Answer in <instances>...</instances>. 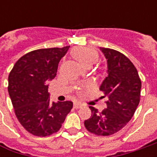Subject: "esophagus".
<instances>
[{
  "mask_svg": "<svg viewBox=\"0 0 157 157\" xmlns=\"http://www.w3.org/2000/svg\"><path fill=\"white\" fill-rule=\"evenodd\" d=\"M82 104L80 102H78V101H75L74 102V104H73V106H74V108H79V107H81Z\"/></svg>",
  "mask_w": 157,
  "mask_h": 157,
  "instance_id": "34e87169",
  "label": "esophagus"
}]
</instances>
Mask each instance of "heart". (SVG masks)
I'll list each match as a JSON object with an SVG mask.
<instances>
[{
  "mask_svg": "<svg viewBox=\"0 0 157 157\" xmlns=\"http://www.w3.org/2000/svg\"><path fill=\"white\" fill-rule=\"evenodd\" d=\"M72 57L86 65H91L99 58V54L93 48L78 47L71 52Z\"/></svg>",
  "mask_w": 157,
  "mask_h": 157,
  "instance_id": "obj_1",
  "label": "heart"
}]
</instances>
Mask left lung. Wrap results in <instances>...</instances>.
<instances>
[{"instance_id": "obj_1", "label": "left lung", "mask_w": 157, "mask_h": 157, "mask_svg": "<svg viewBox=\"0 0 157 157\" xmlns=\"http://www.w3.org/2000/svg\"><path fill=\"white\" fill-rule=\"evenodd\" d=\"M100 50L107 59L108 75L100 88L102 98H107L106 108L99 112L89 106L92 115L84 124L90 133L107 136L123 128L133 117L140 102L142 82L129 58L113 49Z\"/></svg>"}]
</instances>
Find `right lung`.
I'll list each match as a JSON object with an SVG mask.
<instances>
[{
  "label": "right lung",
  "instance_id": "obj_1",
  "mask_svg": "<svg viewBox=\"0 0 157 157\" xmlns=\"http://www.w3.org/2000/svg\"><path fill=\"white\" fill-rule=\"evenodd\" d=\"M69 48L28 52L9 73L8 90L15 116L33 136L44 137L57 132L72 108L71 101L52 102L48 93V81L57 75L58 63Z\"/></svg>",
  "mask_w": 157,
  "mask_h": 157
}]
</instances>
